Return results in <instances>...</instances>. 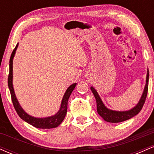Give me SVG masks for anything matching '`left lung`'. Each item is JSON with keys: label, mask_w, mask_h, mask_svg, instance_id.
<instances>
[{"label": "left lung", "mask_w": 154, "mask_h": 154, "mask_svg": "<svg viewBox=\"0 0 154 154\" xmlns=\"http://www.w3.org/2000/svg\"><path fill=\"white\" fill-rule=\"evenodd\" d=\"M148 79H149V72H148V69L147 76H146V83L144 88L143 93L140 99L139 102L135 107L130 109V110L125 111L111 110V109H109L108 108L106 107L103 102H102L101 99H100L98 93H97L96 91H95V88L93 87H91V91L93 92L95 100H96L97 111H98V114H99L105 121L111 123H117L121 122L126 121V120L131 119L132 117L137 115L140 111L141 109H142V108L143 106L145 103V101H146V96H147L148 93Z\"/></svg>", "instance_id": "8db88e82"}]
</instances>
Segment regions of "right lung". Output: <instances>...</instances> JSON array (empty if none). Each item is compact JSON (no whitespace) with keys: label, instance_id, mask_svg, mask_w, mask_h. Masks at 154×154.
Returning a JSON list of instances; mask_svg holds the SVG:
<instances>
[{"label":"right lung","instance_id":"obj_1","mask_svg":"<svg viewBox=\"0 0 154 154\" xmlns=\"http://www.w3.org/2000/svg\"><path fill=\"white\" fill-rule=\"evenodd\" d=\"M18 45L19 43H17L15 48L14 49L13 52H12L11 56L9 61V75H8V85L10 90L12 103H13L15 110L21 119L25 121L26 122L29 123V125L35 127V128L40 129H51L57 128L60 124L62 122L63 120L64 119L67 111L68 100L73 90L76 87L77 83H74V84L71 85L69 87L67 88L64 95H63L60 109L55 115L45 118H36L26 114L25 111L23 110L22 106L19 104L18 100H17V97H16L14 90L13 87V59L14 57L16 51H17V48H18Z\"/></svg>","mask_w":154,"mask_h":154}]
</instances>
